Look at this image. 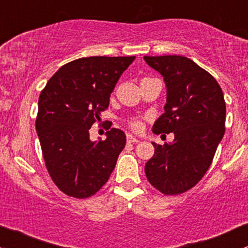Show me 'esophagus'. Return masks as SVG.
Returning a JSON list of instances; mask_svg holds the SVG:
<instances>
[{"label": "esophagus", "instance_id": "esophagus-1", "mask_svg": "<svg viewBox=\"0 0 248 248\" xmlns=\"http://www.w3.org/2000/svg\"><path fill=\"white\" fill-rule=\"evenodd\" d=\"M126 140H127V142H132V143H139L140 142L139 139H136V137L132 136V135H130V134L126 136Z\"/></svg>", "mask_w": 248, "mask_h": 248}]
</instances>
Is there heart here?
<instances>
[{
    "label": "heart",
    "instance_id": "1",
    "mask_svg": "<svg viewBox=\"0 0 248 248\" xmlns=\"http://www.w3.org/2000/svg\"><path fill=\"white\" fill-rule=\"evenodd\" d=\"M130 126H131L134 130H141L142 122L140 121V119H132V121L130 122Z\"/></svg>",
    "mask_w": 248,
    "mask_h": 248
}]
</instances>
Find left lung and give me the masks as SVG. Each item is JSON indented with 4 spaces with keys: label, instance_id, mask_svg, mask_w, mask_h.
Returning a JSON list of instances; mask_svg holds the SVG:
<instances>
[{
    "label": "left lung",
    "instance_id": "left-lung-1",
    "mask_svg": "<svg viewBox=\"0 0 248 248\" xmlns=\"http://www.w3.org/2000/svg\"><path fill=\"white\" fill-rule=\"evenodd\" d=\"M166 85L165 112L153 125L154 134H174L145 163L147 179L165 195L190 190L205 174L224 135L226 103L217 81L184 56H144Z\"/></svg>",
    "mask_w": 248,
    "mask_h": 248
}]
</instances>
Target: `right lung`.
<instances>
[{"label": "right lung", "instance_id": "right-lung-1", "mask_svg": "<svg viewBox=\"0 0 248 248\" xmlns=\"http://www.w3.org/2000/svg\"><path fill=\"white\" fill-rule=\"evenodd\" d=\"M135 58H78L58 69L40 93L35 130L48 174L65 195L91 197L113 172L126 136L112 127L105 141L93 142L89 129Z\"/></svg>", "mask_w": 248, "mask_h": 248}]
</instances>
